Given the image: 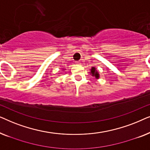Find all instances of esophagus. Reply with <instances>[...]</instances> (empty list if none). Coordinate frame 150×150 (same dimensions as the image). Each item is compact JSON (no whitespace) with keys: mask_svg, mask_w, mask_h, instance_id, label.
<instances>
[{"mask_svg":"<svg viewBox=\"0 0 150 150\" xmlns=\"http://www.w3.org/2000/svg\"><path fill=\"white\" fill-rule=\"evenodd\" d=\"M76 64H77V65H80L81 64V61H76Z\"/></svg>","mask_w":150,"mask_h":150,"instance_id":"34e87169","label":"esophagus"}]
</instances>
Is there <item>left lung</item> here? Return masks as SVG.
Returning <instances> with one entry per match:
<instances>
[{
    "label": "left lung",
    "instance_id": "8db88e82",
    "mask_svg": "<svg viewBox=\"0 0 150 150\" xmlns=\"http://www.w3.org/2000/svg\"><path fill=\"white\" fill-rule=\"evenodd\" d=\"M90 74H91L92 75V76H94L96 79H98L100 78V74L97 71V69H96L95 67H91Z\"/></svg>",
    "mask_w": 150,
    "mask_h": 150
}]
</instances>
